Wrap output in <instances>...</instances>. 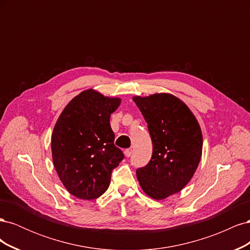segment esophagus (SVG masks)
Listing matches in <instances>:
<instances>
[{
    "mask_svg": "<svg viewBox=\"0 0 250 250\" xmlns=\"http://www.w3.org/2000/svg\"><path fill=\"white\" fill-rule=\"evenodd\" d=\"M124 154L126 157H129L132 154V148H128L124 151Z\"/></svg>",
    "mask_w": 250,
    "mask_h": 250,
    "instance_id": "esophagus-1",
    "label": "esophagus"
}]
</instances>
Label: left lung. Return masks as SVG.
Instances as JSON below:
<instances>
[{"mask_svg": "<svg viewBox=\"0 0 250 250\" xmlns=\"http://www.w3.org/2000/svg\"><path fill=\"white\" fill-rule=\"evenodd\" d=\"M148 124L152 157L137 170L139 184L146 195L163 200L180 192L197 170L202 155V132L188 105L169 93L134 96Z\"/></svg>", "mask_w": 250, "mask_h": 250, "instance_id": "obj_1", "label": "left lung"}]
</instances>
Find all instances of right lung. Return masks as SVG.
Masks as SVG:
<instances>
[{
    "mask_svg": "<svg viewBox=\"0 0 250 250\" xmlns=\"http://www.w3.org/2000/svg\"><path fill=\"white\" fill-rule=\"evenodd\" d=\"M120 104L121 98L88 88L74 97L56 121L51 137L53 165L75 197H100L109 187L112 169L123 160L109 123Z\"/></svg>",
    "mask_w": 250,
    "mask_h": 250,
    "instance_id": "1",
    "label": "right lung"
}]
</instances>
